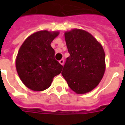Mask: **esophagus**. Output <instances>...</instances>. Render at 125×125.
Wrapping results in <instances>:
<instances>
[{
    "instance_id": "esophagus-1",
    "label": "esophagus",
    "mask_w": 125,
    "mask_h": 125,
    "mask_svg": "<svg viewBox=\"0 0 125 125\" xmlns=\"http://www.w3.org/2000/svg\"><path fill=\"white\" fill-rule=\"evenodd\" d=\"M59 62H60V63L61 64V65H63V63H64V60H63V59H62V60H60Z\"/></svg>"
}]
</instances>
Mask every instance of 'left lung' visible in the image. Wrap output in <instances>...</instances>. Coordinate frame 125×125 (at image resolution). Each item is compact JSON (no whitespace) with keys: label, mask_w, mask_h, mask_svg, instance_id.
<instances>
[{"label":"left lung","mask_w":125,"mask_h":125,"mask_svg":"<svg viewBox=\"0 0 125 125\" xmlns=\"http://www.w3.org/2000/svg\"><path fill=\"white\" fill-rule=\"evenodd\" d=\"M70 56L62 72L68 86L76 94L92 91L99 84L106 70L102 45L88 31L73 29L64 33Z\"/></svg>","instance_id":"left-lung-1"}]
</instances>
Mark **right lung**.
<instances>
[{"instance_id":"1","label":"right lung","mask_w":125,"mask_h":125,"mask_svg":"<svg viewBox=\"0 0 125 125\" xmlns=\"http://www.w3.org/2000/svg\"><path fill=\"white\" fill-rule=\"evenodd\" d=\"M60 34L57 31H39L26 39L15 60L21 80L29 89L40 92L47 89L63 66L55 60L51 43Z\"/></svg>"}]
</instances>
